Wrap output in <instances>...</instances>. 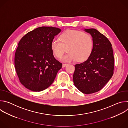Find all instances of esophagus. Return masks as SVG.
Masks as SVG:
<instances>
[{"label": "esophagus", "mask_w": 128, "mask_h": 128, "mask_svg": "<svg viewBox=\"0 0 128 128\" xmlns=\"http://www.w3.org/2000/svg\"><path fill=\"white\" fill-rule=\"evenodd\" d=\"M67 65V64H62V67H65Z\"/></svg>", "instance_id": "1"}]
</instances>
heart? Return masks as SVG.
Here are the masks:
<instances>
[{"label": "heart", "instance_id": "heart-1", "mask_svg": "<svg viewBox=\"0 0 128 128\" xmlns=\"http://www.w3.org/2000/svg\"><path fill=\"white\" fill-rule=\"evenodd\" d=\"M50 48L54 56L60 58L66 50L68 52L62 58L65 62L86 61L93 50V40L91 36L83 31L68 30L62 33L58 40H53Z\"/></svg>", "mask_w": 128, "mask_h": 128}]
</instances>
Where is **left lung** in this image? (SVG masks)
<instances>
[{"mask_svg":"<svg viewBox=\"0 0 128 128\" xmlns=\"http://www.w3.org/2000/svg\"><path fill=\"white\" fill-rule=\"evenodd\" d=\"M93 38V50L88 59L75 65L73 80L82 93L92 94L101 90L114 74V57L112 45L97 30L84 29Z\"/></svg>","mask_w":128,"mask_h":128,"instance_id":"left-lung-1","label":"left lung"}]
</instances>
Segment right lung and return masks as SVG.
<instances>
[{
  "label": "right lung",
  "instance_id": "add662e5",
  "mask_svg": "<svg viewBox=\"0 0 128 128\" xmlns=\"http://www.w3.org/2000/svg\"><path fill=\"white\" fill-rule=\"evenodd\" d=\"M61 30L40 27L21 39L14 55V66L21 83L33 92H40L54 82L62 64L53 56L50 44Z\"/></svg>",
  "mask_w": 128,
  "mask_h": 128
}]
</instances>
